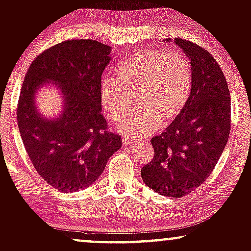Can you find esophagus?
Listing matches in <instances>:
<instances>
[{
	"instance_id": "obj_1",
	"label": "esophagus",
	"mask_w": 251,
	"mask_h": 251,
	"mask_svg": "<svg viewBox=\"0 0 251 251\" xmlns=\"http://www.w3.org/2000/svg\"><path fill=\"white\" fill-rule=\"evenodd\" d=\"M134 140L133 139H131V138H128V137H124L123 138V144L124 145H126V146H131V145H134Z\"/></svg>"
}]
</instances>
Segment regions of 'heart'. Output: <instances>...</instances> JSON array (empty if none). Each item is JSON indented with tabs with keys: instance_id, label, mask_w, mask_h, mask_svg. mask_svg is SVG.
<instances>
[{
	"instance_id": "1",
	"label": "heart",
	"mask_w": 251,
	"mask_h": 251,
	"mask_svg": "<svg viewBox=\"0 0 251 251\" xmlns=\"http://www.w3.org/2000/svg\"><path fill=\"white\" fill-rule=\"evenodd\" d=\"M116 79H106L100 100L106 117L119 122L133 105L138 107L118 124L128 138L146 137L183 114L192 91L191 65L175 51L146 50L132 54L117 66Z\"/></svg>"
}]
</instances>
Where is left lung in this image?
Listing matches in <instances>:
<instances>
[{"instance_id":"8db88e82","label":"left lung","mask_w":251,"mask_h":251,"mask_svg":"<svg viewBox=\"0 0 251 251\" xmlns=\"http://www.w3.org/2000/svg\"><path fill=\"white\" fill-rule=\"evenodd\" d=\"M176 43L191 60L192 91L183 114L151 139L153 159L143 166V181L157 194L180 198L214 171L231 123L227 83L215 57L184 39Z\"/></svg>"}]
</instances>
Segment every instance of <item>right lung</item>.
<instances>
[{
  "mask_svg": "<svg viewBox=\"0 0 251 251\" xmlns=\"http://www.w3.org/2000/svg\"><path fill=\"white\" fill-rule=\"evenodd\" d=\"M109 51L96 40H66L39 54L22 83L16 116L25 149L37 174L61 192L93 184L123 145L101 114L100 87ZM46 81L56 82L65 100L63 114L53 121L43 120L33 105Z\"/></svg>",
  "mask_w": 251,
  "mask_h": 251,
  "instance_id": "obj_1",
  "label": "right lung"
}]
</instances>
